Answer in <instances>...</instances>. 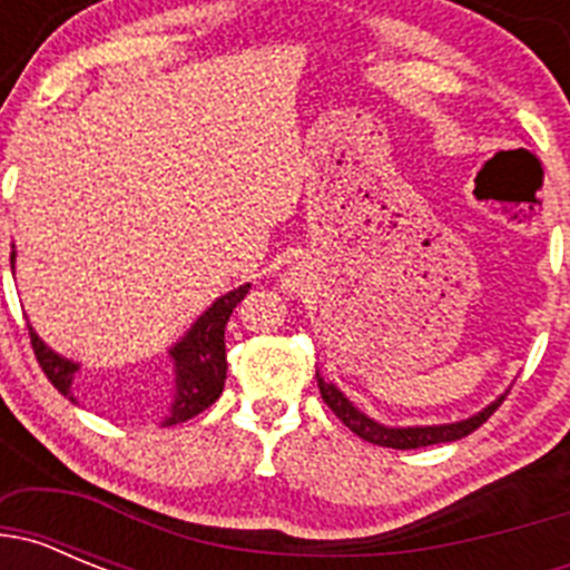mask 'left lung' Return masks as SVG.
<instances>
[{"label": "left lung", "mask_w": 570, "mask_h": 570, "mask_svg": "<svg viewBox=\"0 0 570 570\" xmlns=\"http://www.w3.org/2000/svg\"><path fill=\"white\" fill-rule=\"evenodd\" d=\"M316 382H320V394L322 400H325V405H328L356 436H362L365 442H374V445H382V448H396V451H411V448H428V445H440V442L462 440V436L473 434V431H476V428H480L482 422H485L488 416L502 405V400H505V396H500V400L491 402L485 411H480V414L471 416V420L451 422V425L387 428L382 425V422L371 420L367 414H362L360 407H354V402L347 400L340 387L325 382L320 374H316Z\"/></svg>", "instance_id": "obj_1"}]
</instances>
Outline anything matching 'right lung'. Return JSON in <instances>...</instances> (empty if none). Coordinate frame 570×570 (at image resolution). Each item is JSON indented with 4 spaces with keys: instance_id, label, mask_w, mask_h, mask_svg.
I'll list each match as a JSON object with an SVG mask.
<instances>
[{
    "instance_id": "1",
    "label": "right lung",
    "mask_w": 570,
    "mask_h": 570,
    "mask_svg": "<svg viewBox=\"0 0 570 570\" xmlns=\"http://www.w3.org/2000/svg\"><path fill=\"white\" fill-rule=\"evenodd\" d=\"M13 256L10 254V268H13ZM250 285H242V288L230 291L223 299H216L208 311H205L199 320H196L194 328L185 334L183 342H176L174 351H170V360L176 365V402L170 407V416L165 420V425H176V422H185L190 416L203 414L205 407L214 405L219 400L225 387V374H228V360H225V325H228L234 308L245 299ZM30 331V345H33V354H37L39 367L45 371V376L50 380V385L57 387L59 394H65L68 400H73L70 394V382L77 374V362L62 360L59 354H53L33 328Z\"/></svg>"
}]
</instances>
